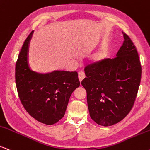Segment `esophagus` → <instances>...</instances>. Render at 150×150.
Instances as JSON below:
<instances>
[{
  "instance_id": "obj_1",
  "label": "esophagus",
  "mask_w": 150,
  "mask_h": 150,
  "mask_svg": "<svg viewBox=\"0 0 150 150\" xmlns=\"http://www.w3.org/2000/svg\"><path fill=\"white\" fill-rule=\"evenodd\" d=\"M85 73L82 71H79V81L81 82V81H82L83 80L85 79Z\"/></svg>"
}]
</instances>
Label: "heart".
Masks as SVG:
<instances>
[{"label":"heart","instance_id":"b5f03b06","mask_svg":"<svg viewBox=\"0 0 150 150\" xmlns=\"http://www.w3.org/2000/svg\"><path fill=\"white\" fill-rule=\"evenodd\" d=\"M105 56V52L103 50H100V51L97 52L95 54H93L92 56V61L94 62V63H98V62L102 61L103 59H104Z\"/></svg>","mask_w":150,"mask_h":150}]
</instances>
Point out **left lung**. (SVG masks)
Instances as JSON below:
<instances>
[{"label": "left lung", "instance_id": "1", "mask_svg": "<svg viewBox=\"0 0 150 150\" xmlns=\"http://www.w3.org/2000/svg\"><path fill=\"white\" fill-rule=\"evenodd\" d=\"M124 41L112 59L106 58L85 67L81 84L87 92L91 118L110 126L122 120L134 103L142 68L137 48L125 33Z\"/></svg>", "mask_w": 150, "mask_h": 150}]
</instances>
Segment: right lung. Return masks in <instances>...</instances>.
<instances>
[{"instance_id":"add662e5","label":"right lung","mask_w":150,"mask_h":150,"mask_svg":"<svg viewBox=\"0 0 150 150\" xmlns=\"http://www.w3.org/2000/svg\"><path fill=\"white\" fill-rule=\"evenodd\" d=\"M33 32L29 34L19 53L15 79L21 102L33 118L46 125H53L65 115L71 94L79 87L76 71H54L40 74L28 65V48Z\"/></svg>"}]
</instances>
